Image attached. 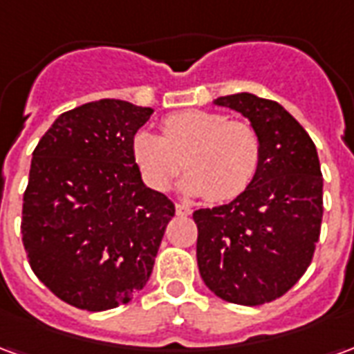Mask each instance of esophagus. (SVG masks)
<instances>
[{
    "mask_svg": "<svg viewBox=\"0 0 354 354\" xmlns=\"http://www.w3.org/2000/svg\"><path fill=\"white\" fill-rule=\"evenodd\" d=\"M176 214L178 216H189V214H192V208L187 207V205H180V203H178V205H176Z\"/></svg>",
    "mask_w": 354,
    "mask_h": 354,
    "instance_id": "esophagus-1",
    "label": "esophagus"
}]
</instances>
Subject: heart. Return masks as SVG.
I'll return each mask as SVG.
<instances>
[{
  "instance_id": "obj_1",
  "label": "heart",
  "mask_w": 354,
  "mask_h": 354,
  "mask_svg": "<svg viewBox=\"0 0 354 354\" xmlns=\"http://www.w3.org/2000/svg\"><path fill=\"white\" fill-rule=\"evenodd\" d=\"M162 136L138 131L132 155L142 176L157 192L169 189L180 170L187 195L225 203L248 189L260 167V138L252 127L216 111L187 109L162 119Z\"/></svg>"
}]
</instances>
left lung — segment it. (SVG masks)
Returning <instances> with one entry per match:
<instances>
[{
	"mask_svg": "<svg viewBox=\"0 0 354 354\" xmlns=\"http://www.w3.org/2000/svg\"><path fill=\"white\" fill-rule=\"evenodd\" d=\"M260 138V167L245 193L199 208L197 263L208 288L239 305L286 294L311 263L322 222V172L311 136L281 104L256 94L220 96Z\"/></svg>",
	"mask_w": 354,
	"mask_h": 354,
	"instance_id": "obj_1",
	"label": "left lung"
}]
</instances>
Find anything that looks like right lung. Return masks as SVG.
I'll use <instances>...</instances> for the list:
<instances>
[{
	"mask_svg": "<svg viewBox=\"0 0 354 354\" xmlns=\"http://www.w3.org/2000/svg\"><path fill=\"white\" fill-rule=\"evenodd\" d=\"M151 113L88 102L58 115L32 153L22 243L35 277L73 307L129 304L153 271L174 203L142 182L132 155Z\"/></svg>",
	"mask_w": 354,
	"mask_h": 354,
	"instance_id": "add662e5",
	"label": "right lung"
}]
</instances>
